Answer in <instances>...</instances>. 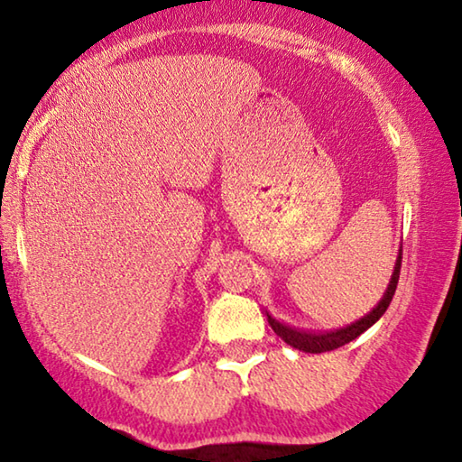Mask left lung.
Segmentation results:
<instances>
[{"label":"left lung","instance_id":"8db88e82","mask_svg":"<svg viewBox=\"0 0 462 462\" xmlns=\"http://www.w3.org/2000/svg\"><path fill=\"white\" fill-rule=\"evenodd\" d=\"M399 271H401V248H399L397 261H394V267H393V275L389 280V285H386L383 298L378 300V304L368 314H364L360 320H356V323H351L347 327L335 328V331L314 333V331H300V328L283 325V323H280V320H275L273 317H271L269 312H267V320H269L271 328L277 333V337H282L288 346L296 347L300 351H306V354H323V351L337 349V347L346 346V343H349V341H354L356 337H360L364 331H368V328L386 312V309H389L391 300L394 296V290H397Z\"/></svg>","mask_w":462,"mask_h":462}]
</instances>
